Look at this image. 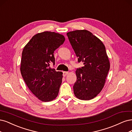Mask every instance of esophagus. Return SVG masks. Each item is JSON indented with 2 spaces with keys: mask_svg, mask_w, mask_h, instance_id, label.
Returning <instances> with one entry per match:
<instances>
[{
  "mask_svg": "<svg viewBox=\"0 0 132 132\" xmlns=\"http://www.w3.org/2000/svg\"><path fill=\"white\" fill-rule=\"evenodd\" d=\"M68 73H69V72H67V71H64V72H63V76H66Z\"/></svg>",
  "mask_w": 132,
  "mask_h": 132,
  "instance_id": "obj_1",
  "label": "esophagus"
}]
</instances>
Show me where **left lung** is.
<instances>
[{"label":"left lung","mask_w":132,"mask_h":132,"mask_svg":"<svg viewBox=\"0 0 132 132\" xmlns=\"http://www.w3.org/2000/svg\"><path fill=\"white\" fill-rule=\"evenodd\" d=\"M67 36L78 62H83L84 65L76 71L75 95L80 100H91L103 89L110 70L105 45L98 38L85 29L68 32Z\"/></svg>","instance_id":"1"}]
</instances>
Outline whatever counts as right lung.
Masks as SVG:
<instances>
[{
    "mask_svg": "<svg viewBox=\"0 0 132 132\" xmlns=\"http://www.w3.org/2000/svg\"><path fill=\"white\" fill-rule=\"evenodd\" d=\"M65 40L60 34L46 31L34 36L23 49L21 75L29 90L42 101H52L58 95L62 72L49 66L50 63L54 65V51Z\"/></svg>",
    "mask_w": 132,
    "mask_h": 132,
    "instance_id": "obj_1",
    "label": "right lung"
}]
</instances>
